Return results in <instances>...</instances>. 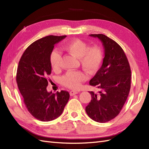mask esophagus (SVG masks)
<instances>
[{
    "instance_id": "esophagus-1",
    "label": "esophagus",
    "mask_w": 149,
    "mask_h": 149,
    "mask_svg": "<svg viewBox=\"0 0 149 149\" xmlns=\"http://www.w3.org/2000/svg\"><path fill=\"white\" fill-rule=\"evenodd\" d=\"M78 94V91H74V90H72V91H71L70 92V96H73V95H75V94Z\"/></svg>"
}]
</instances>
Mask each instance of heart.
I'll use <instances>...</instances> for the list:
<instances>
[{
  "label": "heart",
  "instance_id": "obj_1",
  "mask_svg": "<svg viewBox=\"0 0 149 149\" xmlns=\"http://www.w3.org/2000/svg\"><path fill=\"white\" fill-rule=\"evenodd\" d=\"M63 48L71 55L79 58L83 69L88 74H93L98 70L103 60V53L100 46L88 47V43L79 38H74L66 42ZM61 55L57 49L53 50L49 55V61L52 69L57 71L60 69ZM87 76L81 71H68L61 78V83L65 86L76 89Z\"/></svg>",
  "mask_w": 149,
  "mask_h": 149
}]
</instances>
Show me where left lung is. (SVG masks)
<instances>
[{
	"instance_id": "obj_1",
	"label": "left lung",
	"mask_w": 149,
	"mask_h": 149,
	"mask_svg": "<svg viewBox=\"0 0 149 149\" xmlns=\"http://www.w3.org/2000/svg\"><path fill=\"white\" fill-rule=\"evenodd\" d=\"M100 40L104 49L102 65L89 84L101 89L89 92L91 100L86 107L90 118L104 123L115 118L127 100L130 89L131 71L124 50L113 40L103 34H91Z\"/></svg>"
}]
</instances>
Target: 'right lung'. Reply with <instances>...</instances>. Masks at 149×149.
I'll use <instances>...</instances> for the list:
<instances>
[{
    "mask_svg": "<svg viewBox=\"0 0 149 149\" xmlns=\"http://www.w3.org/2000/svg\"><path fill=\"white\" fill-rule=\"evenodd\" d=\"M66 37L49 35L37 40L25 49L18 65L17 83L26 109L41 121L58 118L69 100L68 91L52 93L47 90V78L52 72L49 55L54 45Z\"/></svg>",
    "mask_w": 149,
    "mask_h": 149,
    "instance_id": "obj_1",
    "label": "right lung"
}]
</instances>
